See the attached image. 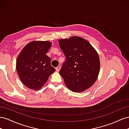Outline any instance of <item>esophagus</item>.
Returning a JSON list of instances; mask_svg holds the SVG:
<instances>
[{"label": "esophagus", "mask_w": 129, "mask_h": 129, "mask_svg": "<svg viewBox=\"0 0 129 129\" xmlns=\"http://www.w3.org/2000/svg\"><path fill=\"white\" fill-rule=\"evenodd\" d=\"M60 67H57V68H56V71H57V72H58V71H59V70H60Z\"/></svg>", "instance_id": "34e87169"}]
</instances>
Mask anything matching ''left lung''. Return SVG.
<instances>
[{
    "mask_svg": "<svg viewBox=\"0 0 129 129\" xmlns=\"http://www.w3.org/2000/svg\"><path fill=\"white\" fill-rule=\"evenodd\" d=\"M66 57L59 71L65 84L75 92L89 89L96 81L100 70L98 54L90 43L73 36L58 40Z\"/></svg>",
    "mask_w": 129,
    "mask_h": 129,
    "instance_id": "left-lung-1",
    "label": "left lung"
}]
</instances>
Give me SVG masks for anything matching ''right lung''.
Returning a JSON list of instances; mask_svg holds the SVG:
<instances>
[{
  "instance_id": "right-lung-1",
  "label": "right lung",
  "mask_w": 129,
  "mask_h": 129,
  "mask_svg": "<svg viewBox=\"0 0 129 129\" xmlns=\"http://www.w3.org/2000/svg\"><path fill=\"white\" fill-rule=\"evenodd\" d=\"M49 41H33L21 50L16 61L19 78L29 89L38 90L44 86L56 70L46 54L51 46Z\"/></svg>"
}]
</instances>
